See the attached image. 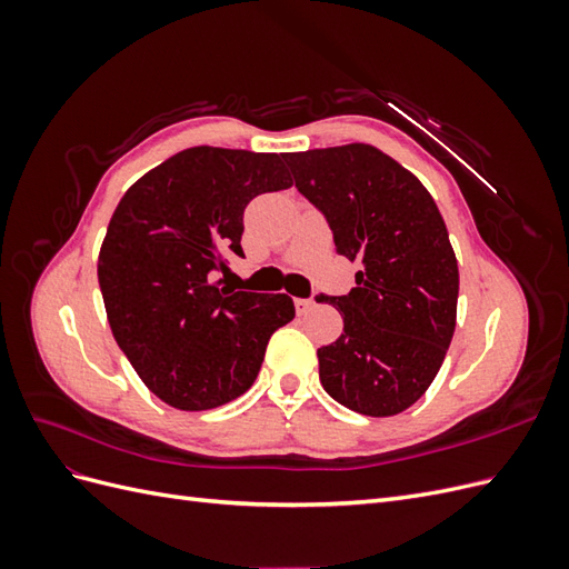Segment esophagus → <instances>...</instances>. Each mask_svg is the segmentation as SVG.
Wrapping results in <instances>:
<instances>
[{
	"instance_id": "1",
	"label": "esophagus",
	"mask_w": 569,
	"mask_h": 569,
	"mask_svg": "<svg viewBox=\"0 0 569 569\" xmlns=\"http://www.w3.org/2000/svg\"><path fill=\"white\" fill-rule=\"evenodd\" d=\"M295 306H297V313H299V316H306V313L311 311V308L316 306V301H313V299H297Z\"/></svg>"
}]
</instances>
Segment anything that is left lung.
Masks as SVG:
<instances>
[{
    "label": "left lung",
    "mask_w": 569,
    "mask_h": 569,
    "mask_svg": "<svg viewBox=\"0 0 569 569\" xmlns=\"http://www.w3.org/2000/svg\"><path fill=\"white\" fill-rule=\"evenodd\" d=\"M299 192L325 216L337 253L358 261L332 303L343 332L318 349L320 382L360 416L389 418L435 382L456 330L458 261L425 184L370 144L282 153Z\"/></svg>",
    "instance_id": "8db88e82"
}]
</instances>
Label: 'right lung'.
<instances>
[{
  "mask_svg": "<svg viewBox=\"0 0 569 569\" xmlns=\"http://www.w3.org/2000/svg\"><path fill=\"white\" fill-rule=\"evenodd\" d=\"M291 187L280 153L192 147L137 180L99 251V287L120 351L168 406L209 410L242 396L270 335L295 318L287 295L213 282L244 256V209Z\"/></svg>",
  "mask_w": 569,
  "mask_h": 569,
  "instance_id": "obj_1",
  "label": "right lung"
}]
</instances>
